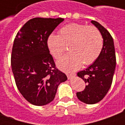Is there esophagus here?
Returning a JSON list of instances; mask_svg holds the SVG:
<instances>
[{
  "mask_svg": "<svg viewBox=\"0 0 125 125\" xmlns=\"http://www.w3.org/2000/svg\"><path fill=\"white\" fill-rule=\"evenodd\" d=\"M76 76V74L73 73H67V76H68V78L70 80L72 78H73V76Z\"/></svg>",
  "mask_w": 125,
  "mask_h": 125,
  "instance_id": "34e87169",
  "label": "esophagus"
}]
</instances>
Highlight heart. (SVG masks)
I'll return each instance as SVG.
<instances>
[{
	"label": "heart",
	"mask_w": 125,
	"mask_h": 125,
	"mask_svg": "<svg viewBox=\"0 0 125 125\" xmlns=\"http://www.w3.org/2000/svg\"><path fill=\"white\" fill-rule=\"evenodd\" d=\"M47 47L51 54L60 58L69 45L70 54L57 62L60 68L65 70H74L84 65L94 62L103 47V39L100 31L92 26L78 23H71L63 27L59 35H51L47 39Z\"/></svg>",
	"instance_id": "heart-1"
}]
</instances>
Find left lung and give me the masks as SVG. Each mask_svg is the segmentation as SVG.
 <instances>
[{
  "label": "left lung",
  "mask_w": 125,
  "mask_h": 125,
  "mask_svg": "<svg viewBox=\"0 0 125 125\" xmlns=\"http://www.w3.org/2000/svg\"><path fill=\"white\" fill-rule=\"evenodd\" d=\"M91 23L99 30L103 39V47L100 54L92 64L78 73L87 85L84 91L76 93L80 101L88 104L100 102L110 89L116 67L115 49L110 33L99 23Z\"/></svg>",
  "instance_id": "obj_1"
}]
</instances>
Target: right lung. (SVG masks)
<instances>
[{"label":"right lung","instance_id":"add662e5","mask_svg":"<svg viewBox=\"0 0 125 125\" xmlns=\"http://www.w3.org/2000/svg\"><path fill=\"white\" fill-rule=\"evenodd\" d=\"M62 18H33L22 27L12 46L11 66L16 85L23 96L35 106L53 101L57 88L67 80L55 68L47 39Z\"/></svg>","mask_w":125,"mask_h":125}]
</instances>
